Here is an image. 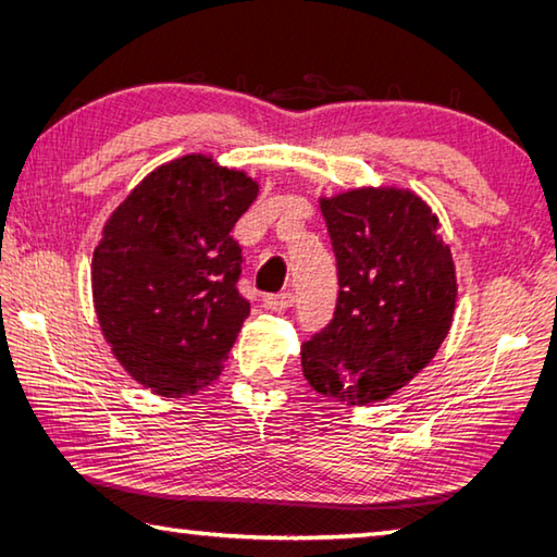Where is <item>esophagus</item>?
I'll return each mask as SVG.
<instances>
[{
    "mask_svg": "<svg viewBox=\"0 0 557 557\" xmlns=\"http://www.w3.org/2000/svg\"><path fill=\"white\" fill-rule=\"evenodd\" d=\"M270 311H285L294 304V294L292 292H277V294H268L263 299Z\"/></svg>",
    "mask_w": 557,
    "mask_h": 557,
    "instance_id": "34e87169",
    "label": "esophagus"
}]
</instances>
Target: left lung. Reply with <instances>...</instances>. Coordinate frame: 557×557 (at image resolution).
Here are the masks:
<instances>
[{
  "label": "left lung",
  "mask_w": 557,
  "mask_h": 557,
  "mask_svg": "<svg viewBox=\"0 0 557 557\" xmlns=\"http://www.w3.org/2000/svg\"><path fill=\"white\" fill-rule=\"evenodd\" d=\"M337 258V306L301 345L315 393L369 405L431 363L457 301L455 260L435 212L409 188L363 186L321 198Z\"/></svg>",
  "instance_id": "1"
}]
</instances>
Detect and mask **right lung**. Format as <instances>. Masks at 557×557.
Returning <instances> with one entry per match:
<instances>
[{
	"label": "right lung",
	"instance_id": "right-lung-1",
	"mask_svg": "<svg viewBox=\"0 0 557 557\" xmlns=\"http://www.w3.org/2000/svg\"><path fill=\"white\" fill-rule=\"evenodd\" d=\"M256 196L246 172L191 152L152 170L104 222L90 268L98 323L156 395H194L222 373L251 313L232 230Z\"/></svg>",
	"mask_w": 557,
	"mask_h": 557
}]
</instances>
